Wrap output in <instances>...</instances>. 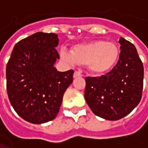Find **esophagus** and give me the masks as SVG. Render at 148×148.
<instances>
[{"instance_id":"1","label":"esophagus","mask_w":148,"mask_h":148,"mask_svg":"<svg viewBox=\"0 0 148 148\" xmlns=\"http://www.w3.org/2000/svg\"><path fill=\"white\" fill-rule=\"evenodd\" d=\"M82 76V74L80 72H79V71H74V78H78V77H81Z\"/></svg>"}]
</instances>
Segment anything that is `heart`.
<instances>
[{"instance_id":"heart-1","label":"heart","mask_w":148,"mask_h":148,"mask_svg":"<svg viewBox=\"0 0 148 148\" xmlns=\"http://www.w3.org/2000/svg\"><path fill=\"white\" fill-rule=\"evenodd\" d=\"M120 56L119 46L114 42L95 40L74 45L72 50L61 49V59L69 65H87L95 74H105L116 64Z\"/></svg>"}]
</instances>
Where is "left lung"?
<instances>
[{
    "label": "left lung",
    "instance_id": "left-lung-1",
    "mask_svg": "<svg viewBox=\"0 0 148 148\" xmlns=\"http://www.w3.org/2000/svg\"><path fill=\"white\" fill-rule=\"evenodd\" d=\"M120 56L111 71L86 77L85 99L92 111L103 119L119 120L141 99L144 69L133 44L120 38Z\"/></svg>",
    "mask_w": 148,
    "mask_h": 148
}]
</instances>
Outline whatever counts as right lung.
I'll return each instance as SVG.
<instances>
[{"mask_svg":"<svg viewBox=\"0 0 148 148\" xmlns=\"http://www.w3.org/2000/svg\"><path fill=\"white\" fill-rule=\"evenodd\" d=\"M56 33L37 32L15 45L7 64L9 101L24 120L40 124L56 118L74 70L59 72Z\"/></svg>","mask_w":148,"mask_h":148,"instance_id":"right-lung-1","label":"right lung"}]
</instances>
